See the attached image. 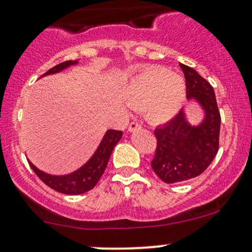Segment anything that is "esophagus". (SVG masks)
Returning <instances> with one entry per match:
<instances>
[{"label":"esophagus","mask_w":252,"mask_h":252,"mask_svg":"<svg viewBox=\"0 0 252 252\" xmlns=\"http://www.w3.org/2000/svg\"><path fill=\"white\" fill-rule=\"evenodd\" d=\"M140 127V124H137V122H131L130 126H128V131H130V132H133V131L138 130Z\"/></svg>","instance_id":"esophagus-1"}]
</instances>
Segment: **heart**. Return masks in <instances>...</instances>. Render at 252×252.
Segmentation results:
<instances>
[{"mask_svg":"<svg viewBox=\"0 0 252 252\" xmlns=\"http://www.w3.org/2000/svg\"><path fill=\"white\" fill-rule=\"evenodd\" d=\"M124 96L131 106L141 107L150 124L164 125L174 119L186 101V81L163 66H150L126 83Z\"/></svg>","mask_w":252,"mask_h":252,"instance_id":"b5f03b06","label":"heart"}]
</instances>
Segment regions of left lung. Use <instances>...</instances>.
I'll use <instances>...</instances> for the list:
<instances>
[{"label": "left lung", "mask_w": 252, "mask_h": 252, "mask_svg": "<svg viewBox=\"0 0 252 252\" xmlns=\"http://www.w3.org/2000/svg\"><path fill=\"white\" fill-rule=\"evenodd\" d=\"M184 73L187 97L199 105L203 116L191 124L186 110L168 124L156 128V156L152 169L164 183H179L202 174L219 148L220 112L214 89L193 68L179 64Z\"/></svg>", "instance_id": "8db88e82"}]
</instances>
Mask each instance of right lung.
Returning a JSON list of instances; mask_svg holds the SVG:
<instances>
[{
	"instance_id": "add662e5",
	"label": "right lung",
	"mask_w": 252,
	"mask_h": 252,
	"mask_svg": "<svg viewBox=\"0 0 252 252\" xmlns=\"http://www.w3.org/2000/svg\"><path fill=\"white\" fill-rule=\"evenodd\" d=\"M78 63L79 61L64 62V63L53 66L52 69H49L42 76L61 73V71L68 69L69 66L76 65ZM121 137L122 131L107 130L100 145L97 146L96 151H95L92 157L89 158L88 162L84 163L80 168L68 174H62V176L49 174L47 172H43L39 168H37L31 160H28V163H30L33 172L39 177L40 181L52 189H54V190L63 194H71V195L73 194H83L96 186L99 179L104 174L107 162L110 159V156L112 153V150L116 146V143L121 140Z\"/></svg>"
}]
</instances>
